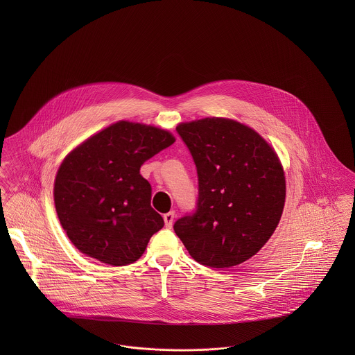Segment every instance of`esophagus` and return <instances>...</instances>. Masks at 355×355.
I'll return each mask as SVG.
<instances>
[{"label":"esophagus","instance_id":"obj_1","mask_svg":"<svg viewBox=\"0 0 355 355\" xmlns=\"http://www.w3.org/2000/svg\"><path fill=\"white\" fill-rule=\"evenodd\" d=\"M173 220H175V211H168V213L164 214V221H165V227L166 228L172 227Z\"/></svg>","mask_w":355,"mask_h":355}]
</instances>
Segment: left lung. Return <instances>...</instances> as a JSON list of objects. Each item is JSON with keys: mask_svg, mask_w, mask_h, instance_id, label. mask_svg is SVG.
Instances as JSON below:
<instances>
[{"mask_svg": "<svg viewBox=\"0 0 355 355\" xmlns=\"http://www.w3.org/2000/svg\"><path fill=\"white\" fill-rule=\"evenodd\" d=\"M176 131L197 168L198 200L173 230L205 266L239 265L280 221L286 179L277 154L254 130L228 119L182 123Z\"/></svg>", "mask_w": 355, "mask_h": 355, "instance_id": "8db88e82", "label": "left lung"}]
</instances>
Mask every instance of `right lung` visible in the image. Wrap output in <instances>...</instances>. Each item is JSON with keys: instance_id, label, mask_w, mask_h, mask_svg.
Masks as SVG:
<instances>
[{"instance_id": "add662e5", "label": "right lung", "mask_w": 355, "mask_h": 355, "mask_svg": "<svg viewBox=\"0 0 355 355\" xmlns=\"http://www.w3.org/2000/svg\"><path fill=\"white\" fill-rule=\"evenodd\" d=\"M173 142L168 131L119 121L67 155L55 176L54 205L76 249L114 266L144 254L164 220L139 171Z\"/></svg>"}]
</instances>
